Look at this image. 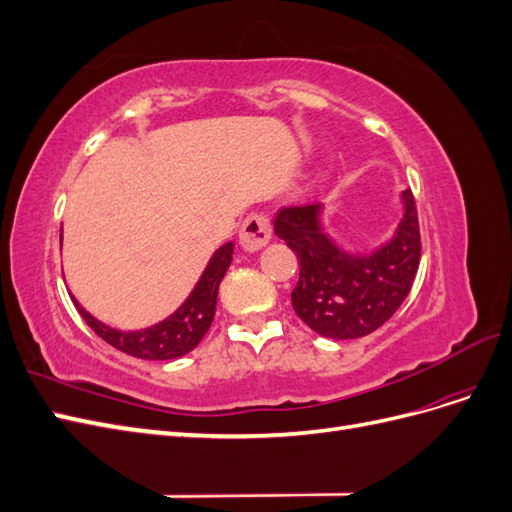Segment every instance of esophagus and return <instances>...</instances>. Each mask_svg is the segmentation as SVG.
<instances>
[{
    "label": "esophagus",
    "instance_id": "34e87169",
    "mask_svg": "<svg viewBox=\"0 0 512 512\" xmlns=\"http://www.w3.org/2000/svg\"><path fill=\"white\" fill-rule=\"evenodd\" d=\"M271 241V222L265 215H250L239 230V243L245 252H258Z\"/></svg>",
    "mask_w": 512,
    "mask_h": 512
}]
</instances>
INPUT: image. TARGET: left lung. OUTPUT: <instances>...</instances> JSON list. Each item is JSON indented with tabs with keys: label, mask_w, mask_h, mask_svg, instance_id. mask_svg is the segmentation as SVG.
<instances>
[{
	"label": "left lung",
	"mask_w": 512,
	"mask_h": 512,
	"mask_svg": "<svg viewBox=\"0 0 512 512\" xmlns=\"http://www.w3.org/2000/svg\"><path fill=\"white\" fill-rule=\"evenodd\" d=\"M404 215L391 239L369 252H350L327 235L324 205L286 207L273 230L299 258L290 299L309 329L331 339L374 333L404 303L421 260V232L412 190L401 192Z\"/></svg>",
	"instance_id": "1"
}]
</instances>
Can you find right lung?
<instances>
[{
    "label": "right lung",
    "instance_id": "add662e5",
    "mask_svg": "<svg viewBox=\"0 0 512 512\" xmlns=\"http://www.w3.org/2000/svg\"><path fill=\"white\" fill-rule=\"evenodd\" d=\"M232 250H235L232 241L224 243L220 250H215L207 269L190 292V297L179 305L177 312L141 331H119L106 327L104 322L91 316L74 297L72 301L85 322L94 329V333L113 348L147 361L177 359V356L192 352L209 331L215 316V303H218V290L232 262Z\"/></svg>",
    "mask_w": 512,
    "mask_h": 512
}]
</instances>
